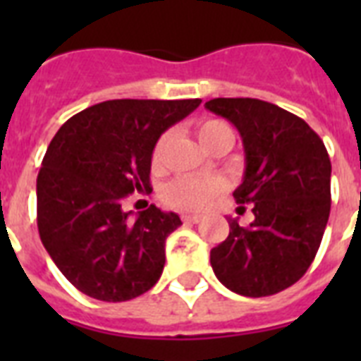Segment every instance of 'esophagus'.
Returning a JSON list of instances; mask_svg holds the SVG:
<instances>
[{"label":"esophagus","mask_w":361,"mask_h":361,"mask_svg":"<svg viewBox=\"0 0 361 361\" xmlns=\"http://www.w3.org/2000/svg\"><path fill=\"white\" fill-rule=\"evenodd\" d=\"M181 221H183V223H187V225H195V223H198V221H200V215L183 214L181 215Z\"/></svg>","instance_id":"esophagus-1"}]
</instances>
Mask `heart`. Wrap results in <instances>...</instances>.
I'll list each match as a JSON object with an SVG mask.
<instances>
[{
    "instance_id": "obj_1",
    "label": "heart",
    "mask_w": 361,
    "mask_h": 361,
    "mask_svg": "<svg viewBox=\"0 0 361 361\" xmlns=\"http://www.w3.org/2000/svg\"><path fill=\"white\" fill-rule=\"evenodd\" d=\"M197 136L200 144L208 149L214 142L221 138H232V130L226 123L219 120H208L197 127ZM172 140L170 133L159 136L152 152V163L155 169H163L166 164L169 146ZM225 191V183L219 178H197V176H180L164 187L163 200L170 208L183 209V212H202L214 202L221 192Z\"/></svg>"
}]
</instances>
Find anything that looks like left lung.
Returning <instances> with one entry per match:
<instances>
[{"mask_svg":"<svg viewBox=\"0 0 361 361\" xmlns=\"http://www.w3.org/2000/svg\"><path fill=\"white\" fill-rule=\"evenodd\" d=\"M209 112L238 129L245 152L238 204L249 226L228 219V238L212 249L215 277L249 298L271 296L303 277L330 217L331 163L324 142L302 118L260 99H212Z\"/></svg>","mask_w":361,"mask_h":361,"instance_id":"left-lung-1","label":"left lung"}]
</instances>
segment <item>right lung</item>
<instances>
[{"instance_id": "right-lung-1", "label": "right lung", "mask_w": 361, "mask_h": 361, "mask_svg": "<svg viewBox=\"0 0 361 361\" xmlns=\"http://www.w3.org/2000/svg\"><path fill=\"white\" fill-rule=\"evenodd\" d=\"M200 99H114L65 121L37 176V226L59 271L86 296L127 302L164 268V241L181 225L157 206L129 221L121 202L149 189L152 152Z\"/></svg>"}]
</instances>
